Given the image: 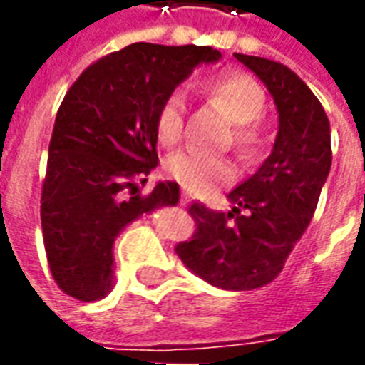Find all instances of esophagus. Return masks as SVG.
Returning a JSON list of instances; mask_svg holds the SVG:
<instances>
[{
    "label": "esophagus",
    "mask_w": 365,
    "mask_h": 365,
    "mask_svg": "<svg viewBox=\"0 0 365 365\" xmlns=\"http://www.w3.org/2000/svg\"><path fill=\"white\" fill-rule=\"evenodd\" d=\"M180 203H182V205H190L191 197L187 195V193H182V197H180Z\"/></svg>",
    "instance_id": "obj_1"
}]
</instances>
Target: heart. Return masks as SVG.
Segmentation results:
<instances>
[{
  "instance_id": "1",
  "label": "heart",
  "mask_w": 365,
  "mask_h": 365,
  "mask_svg": "<svg viewBox=\"0 0 365 365\" xmlns=\"http://www.w3.org/2000/svg\"><path fill=\"white\" fill-rule=\"evenodd\" d=\"M199 91L217 105L232 123L235 146L242 154H252L260 140L258 119L266 109V93L252 76L230 70L211 76L199 83ZM185 125V96L182 90L170 91L156 113V138L162 146H174L182 140ZM166 174L191 193L205 195L235 178L229 160L187 148L166 160Z\"/></svg>"
}]
</instances>
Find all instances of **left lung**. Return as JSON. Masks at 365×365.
I'll use <instances>...</instances> for the list:
<instances>
[{
	"label": "left lung",
	"mask_w": 365,
	"mask_h": 365,
	"mask_svg": "<svg viewBox=\"0 0 365 365\" xmlns=\"http://www.w3.org/2000/svg\"><path fill=\"white\" fill-rule=\"evenodd\" d=\"M266 83L279 113L274 150L258 172L229 193L232 211L191 203L190 240L175 245L187 268L222 289L274 282L313 219L332 162L330 123L321 101L293 70L274 60L235 54Z\"/></svg>",
	"instance_id": "obj_1"
}]
</instances>
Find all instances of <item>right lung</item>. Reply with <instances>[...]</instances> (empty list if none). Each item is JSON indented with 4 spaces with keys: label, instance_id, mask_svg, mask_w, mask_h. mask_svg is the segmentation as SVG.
I'll use <instances>...</instances> for the list:
<instances>
[{
    "label": "right lung",
    "instance_id": "right-lung-1",
    "mask_svg": "<svg viewBox=\"0 0 365 365\" xmlns=\"http://www.w3.org/2000/svg\"><path fill=\"white\" fill-rule=\"evenodd\" d=\"M211 46L135 43L96 60L72 83L54 120L41 197L43 240L60 289L83 303L113 287V242L144 213L175 205L180 187L140 183L158 164L156 113Z\"/></svg>",
    "mask_w": 365,
    "mask_h": 365
}]
</instances>
